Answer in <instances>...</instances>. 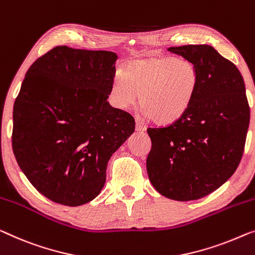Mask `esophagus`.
<instances>
[{
	"mask_svg": "<svg viewBox=\"0 0 255 255\" xmlns=\"http://www.w3.org/2000/svg\"><path fill=\"white\" fill-rule=\"evenodd\" d=\"M136 130H138V131H144V130H146L145 125H144V124L142 123V121L136 120Z\"/></svg>",
	"mask_w": 255,
	"mask_h": 255,
	"instance_id": "obj_1",
	"label": "esophagus"
}]
</instances>
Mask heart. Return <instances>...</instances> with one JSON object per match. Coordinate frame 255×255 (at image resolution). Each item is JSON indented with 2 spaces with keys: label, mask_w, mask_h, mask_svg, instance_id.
<instances>
[{
  "label": "heart",
  "mask_w": 255,
  "mask_h": 255,
  "mask_svg": "<svg viewBox=\"0 0 255 255\" xmlns=\"http://www.w3.org/2000/svg\"><path fill=\"white\" fill-rule=\"evenodd\" d=\"M199 74L188 59L145 58L129 62L118 70L111 86L117 108L129 109L137 102L151 120L159 125L176 123L185 115L198 88Z\"/></svg>",
  "instance_id": "1"
}]
</instances>
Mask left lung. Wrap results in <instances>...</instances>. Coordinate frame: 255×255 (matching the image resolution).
I'll use <instances>...</instances> for the list:
<instances>
[{
	"mask_svg": "<svg viewBox=\"0 0 255 255\" xmlns=\"http://www.w3.org/2000/svg\"><path fill=\"white\" fill-rule=\"evenodd\" d=\"M167 50L195 64L198 88L185 115L169 126L147 128V175L160 195L178 201L210 195L241 162L250 125L245 83L234 63L207 44Z\"/></svg>",
	"mask_w": 255,
	"mask_h": 255,
	"instance_id": "left-lung-1",
	"label": "left lung"
}]
</instances>
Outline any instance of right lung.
I'll return each instance as SVG.
<instances>
[{
    "label": "right lung",
    "mask_w": 255,
    "mask_h": 255,
    "mask_svg": "<svg viewBox=\"0 0 255 255\" xmlns=\"http://www.w3.org/2000/svg\"><path fill=\"white\" fill-rule=\"evenodd\" d=\"M117 59L59 45L26 72L13 105L12 150L33 187L57 204L96 198L110 158L135 130L132 116L108 102Z\"/></svg>",
    "instance_id": "1"
}]
</instances>
